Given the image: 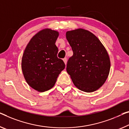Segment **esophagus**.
Segmentation results:
<instances>
[{
	"mask_svg": "<svg viewBox=\"0 0 129 129\" xmlns=\"http://www.w3.org/2000/svg\"><path fill=\"white\" fill-rule=\"evenodd\" d=\"M63 61H64L65 64L67 65V58H64V59H63Z\"/></svg>",
	"mask_w": 129,
	"mask_h": 129,
	"instance_id": "34e87169",
	"label": "esophagus"
}]
</instances>
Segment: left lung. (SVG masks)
<instances>
[{
  "instance_id": "8db88e82",
  "label": "left lung",
  "mask_w": 129,
  "mask_h": 129,
  "mask_svg": "<svg viewBox=\"0 0 129 129\" xmlns=\"http://www.w3.org/2000/svg\"><path fill=\"white\" fill-rule=\"evenodd\" d=\"M66 38L74 53L67 71L74 85L87 93L96 91L106 81L110 71L106 49L97 36L82 28L67 31Z\"/></svg>"
}]
</instances>
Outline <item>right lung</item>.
<instances>
[{
	"label": "right lung",
	"mask_w": 129,
	"mask_h": 129,
	"mask_svg": "<svg viewBox=\"0 0 129 129\" xmlns=\"http://www.w3.org/2000/svg\"><path fill=\"white\" fill-rule=\"evenodd\" d=\"M59 32L43 29L31 38L26 46L21 60V68L26 82L36 91L51 89L59 74L65 68L64 61L57 57L58 49L55 45Z\"/></svg>",
	"instance_id": "obj_1"
}]
</instances>
